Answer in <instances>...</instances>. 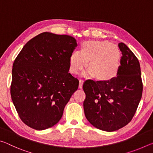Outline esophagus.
Here are the masks:
<instances>
[{"label": "esophagus", "instance_id": "1", "mask_svg": "<svg viewBox=\"0 0 153 153\" xmlns=\"http://www.w3.org/2000/svg\"><path fill=\"white\" fill-rule=\"evenodd\" d=\"M83 83H84V80H83V79H79V88H82Z\"/></svg>", "mask_w": 153, "mask_h": 153}]
</instances>
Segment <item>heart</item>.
<instances>
[{"instance_id": "heart-1", "label": "heart", "mask_w": 153, "mask_h": 153, "mask_svg": "<svg viewBox=\"0 0 153 153\" xmlns=\"http://www.w3.org/2000/svg\"><path fill=\"white\" fill-rule=\"evenodd\" d=\"M86 74L98 80L108 81L117 76L120 67L121 53L117 46L107 41H92L84 44L81 51H76L69 59L72 74H78L86 68Z\"/></svg>"}]
</instances>
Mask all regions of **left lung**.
Masks as SVG:
<instances>
[{"label":"left lung","instance_id":"left-lung-1","mask_svg":"<svg viewBox=\"0 0 153 153\" xmlns=\"http://www.w3.org/2000/svg\"><path fill=\"white\" fill-rule=\"evenodd\" d=\"M118 46L122 56L117 76L108 81L88 79L83 85L86 117L95 128L106 131L117 130L130 122L143 90L138 59L124 43Z\"/></svg>","mask_w":153,"mask_h":153}]
</instances>
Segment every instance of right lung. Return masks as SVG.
Here are the masks:
<instances>
[{"label": "right lung", "instance_id": "obj_1", "mask_svg": "<svg viewBox=\"0 0 153 153\" xmlns=\"http://www.w3.org/2000/svg\"><path fill=\"white\" fill-rule=\"evenodd\" d=\"M77 44L68 35L44 32L25 44L13 65L11 95L23 122L36 130L57 123L78 88L69 73Z\"/></svg>", "mask_w": 153, "mask_h": 153}]
</instances>
